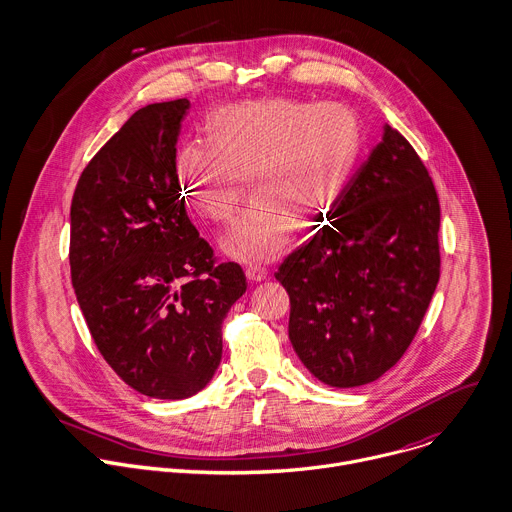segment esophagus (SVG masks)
<instances>
[{
	"instance_id": "obj_1",
	"label": "esophagus",
	"mask_w": 512,
	"mask_h": 512,
	"mask_svg": "<svg viewBox=\"0 0 512 512\" xmlns=\"http://www.w3.org/2000/svg\"><path fill=\"white\" fill-rule=\"evenodd\" d=\"M266 276H268V272H266L264 266H260V264H248V266H246V278H248L250 282H260V280H264Z\"/></svg>"
}]
</instances>
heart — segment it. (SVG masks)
I'll use <instances>...</instances> for the list:
<instances>
[{
	"label": "heart",
	"instance_id": "obj_1",
	"mask_svg": "<svg viewBox=\"0 0 512 512\" xmlns=\"http://www.w3.org/2000/svg\"><path fill=\"white\" fill-rule=\"evenodd\" d=\"M361 125L341 102L258 98L220 109L210 143L189 141L175 159L187 206L216 224L228 222L246 193L254 199L224 236L242 262L278 258L298 220H323L345 191L359 155Z\"/></svg>",
	"mask_w": 512,
	"mask_h": 512
}]
</instances>
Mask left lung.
I'll return each instance as SVG.
<instances>
[{"label": "left lung", "instance_id": "1", "mask_svg": "<svg viewBox=\"0 0 512 512\" xmlns=\"http://www.w3.org/2000/svg\"><path fill=\"white\" fill-rule=\"evenodd\" d=\"M323 226L274 274L288 337L317 379L357 387L412 345L440 280V201L414 147L385 127Z\"/></svg>", "mask_w": 512, "mask_h": 512}]
</instances>
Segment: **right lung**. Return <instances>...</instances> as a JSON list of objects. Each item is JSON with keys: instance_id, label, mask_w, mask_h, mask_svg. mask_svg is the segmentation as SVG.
<instances>
[{"instance_id": "add662e5", "label": "right lung", "mask_w": 512, "mask_h": 512, "mask_svg": "<svg viewBox=\"0 0 512 512\" xmlns=\"http://www.w3.org/2000/svg\"><path fill=\"white\" fill-rule=\"evenodd\" d=\"M187 98L139 109L84 167L70 206V276L92 341L135 391L185 399L222 359L246 292L189 222L175 173Z\"/></svg>"}]
</instances>
